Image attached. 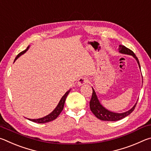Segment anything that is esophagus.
Returning <instances> with one entry per match:
<instances>
[{"label": "esophagus", "mask_w": 151, "mask_h": 151, "mask_svg": "<svg viewBox=\"0 0 151 151\" xmlns=\"http://www.w3.org/2000/svg\"><path fill=\"white\" fill-rule=\"evenodd\" d=\"M88 82V78L86 77H85V76H83V77H81L78 79V85L79 86H81V85H85L86 83H87Z\"/></svg>", "instance_id": "obj_1"}]
</instances>
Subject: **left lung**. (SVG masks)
Returning <instances> with one entry per match:
<instances>
[{
	"label": "left lung",
	"instance_id": "8db88e82",
	"mask_svg": "<svg viewBox=\"0 0 151 151\" xmlns=\"http://www.w3.org/2000/svg\"><path fill=\"white\" fill-rule=\"evenodd\" d=\"M119 50L120 52L123 53V54L132 55V57L135 58V59L137 60L138 64H139V67L140 68L139 59H138L136 55H134V53L132 52L131 49L127 48L123 45H119ZM137 104V103L135 104L134 106L132 107L131 110H129V111L123 112V113H114V112L108 111V110H106L105 108H104V107L101 105V103H99L98 99H97L95 91H94V90L93 88V94H92V96L89 105H90V109L92 112H93L94 114V116L97 117L99 119L104 121H116L124 118V117H126L128 115H129V114L134 110Z\"/></svg>",
	"mask_w": 151,
	"mask_h": 151
}]
</instances>
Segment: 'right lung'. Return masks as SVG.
Returning a JSON list of instances; mask_svg holds the SVG:
<instances>
[{
	"label": "right lung",
	"instance_id": "add662e5",
	"mask_svg": "<svg viewBox=\"0 0 151 151\" xmlns=\"http://www.w3.org/2000/svg\"><path fill=\"white\" fill-rule=\"evenodd\" d=\"M28 48H29V47L27 48V49H25L24 50L22 51L21 52H20L19 54L17 56V57L15 58L14 61L16 60L17 58L20 57V55L24 54V53L28 50ZM70 91V90L68 91L67 92H66V93L65 94V95H64L62 97V99H60V101L59 102V103L58 104L57 106L56 107L55 109L52 112H51L50 114H49L48 115L46 116L45 117H43V118H40V119H29V121H31L35 122H37V123H46V122H48L50 121H53V120L57 119V116L59 115L60 112H62V111H63V109L64 108V105H65L66 98L68 94V93H69Z\"/></svg>",
	"mask_w": 151,
	"mask_h": 151
}]
</instances>
